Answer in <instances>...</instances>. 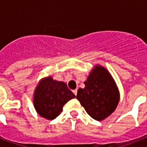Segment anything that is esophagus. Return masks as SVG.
I'll return each instance as SVG.
<instances>
[{
	"mask_svg": "<svg viewBox=\"0 0 147 147\" xmlns=\"http://www.w3.org/2000/svg\"><path fill=\"white\" fill-rule=\"evenodd\" d=\"M77 92H78V90H77V89H75V90H73V91H72V92H73L75 95H76V94H77Z\"/></svg>",
	"mask_w": 147,
	"mask_h": 147,
	"instance_id": "esophagus-1",
	"label": "esophagus"
}]
</instances>
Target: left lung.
Here are the masks:
<instances>
[{
	"label": "left lung",
	"mask_w": 147,
	"mask_h": 147,
	"mask_svg": "<svg viewBox=\"0 0 147 147\" xmlns=\"http://www.w3.org/2000/svg\"><path fill=\"white\" fill-rule=\"evenodd\" d=\"M79 88L77 99L92 118L102 121L111 115L119 102V92L107 69L96 66Z\"/></svg>",
	"instance_id": "obj_1"
}]
</instances>
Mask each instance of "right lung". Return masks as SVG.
<instances>
[{"label": "right lung", "instance_id": "add662e5", "mask_svg": "<svg viewBox=\"0 0 147 147\" xmlns=\"http://www.w3.org/2000/svg\"><path fill=\"white\" fill-rule=\"evenodd\" d=\"M76 95L62 82L44 78L36 88L33 104L38 114L42 117L53 120L62 112V107Z\"/></svg>", "mask_w": 147, "mask_h": 147}]
</instances>
